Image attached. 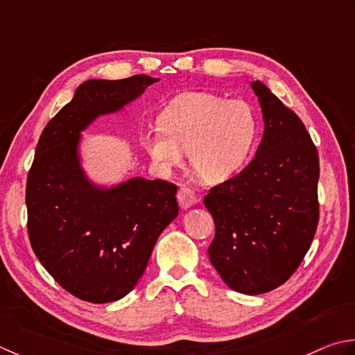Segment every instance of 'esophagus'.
Here are the masks:
<instances>
[{"mask_svg":"<svg viewBox=\"0 0 355 355\" xmlns=\"http://www.w3.org/2000/svg\"><path fill=\"white\" fill-rule=\"evenodd\" d=\"M178 202H179L180 208L188 209L190 207H193L194 204H198V196L190 190V188L180 187L179 191H178Z\"/></svg>","mask_w":355,"mask_h":355,"instance_id":"esophagus-1","label":"esophagus"}]
</instances>
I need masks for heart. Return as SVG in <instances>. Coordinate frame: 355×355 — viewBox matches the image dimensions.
Listing matches in <instances>:
<instances>
[{"label": "heart", "mask_w": 355, "mask_h": 355, "mask_svg": "<svg viewBox=\"0 0 355 355\" xmlns=\"http://www.w3.org/2000/svg\"><path fill=\"white\" fill-rule=\"evenodd\" d=\"M257 130V114L247 101L188 92L164 108L159 127L142 132L141 142L161 170L180 167L188 151L198 175L219 182L243 167Z\"/></svg>", "instance_id": "b5f03b06"}]
</instances>
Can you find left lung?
Returning a JSON list of instances; mask_svg holds the SVG:
<instances>
[{
  "mask_svg": "<svg viewBox=\"0 0 355 355\" xmlns=\"http://www.w3.org/2000/svg\"><path fill=\"white\" fill-rule=\"evenodd\" d=\"M263 118L256 156L204 199L216 234L209 262L242 294H263L291 277L319 222V155L297 114L252 81Z\"/></svg>",
  "mask_w": 355,
  "mask_h": 355,
  "instance_id": "8db88e82",
  "label": "left lung"
}]
</instances>
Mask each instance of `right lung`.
Masks as SVG:
<instances>
[{"mask_svg": "<svg viewBox=\"0 0 355 355\" xmlns=\"http://www.w3.org/2000/svg\"><path fill=\"white\" fill-rule=\"evenodd\" d=\"M159 78L89 79L42 130L27 176V231L42 266L78 299L119 300L146 271L159 234L179 213L176 185L130 178L96 182L84 168L85 132L121 113Z\"/></svg>", "mask_w": 355, "mask_h": 355, "instance_id": "right-lung-1", "label": "right lung"}]
</instances>
